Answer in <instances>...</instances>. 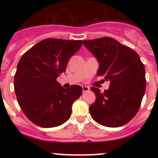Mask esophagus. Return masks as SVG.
I'll use <instances>...</instances> for the list:
<instances>
[{
  "instance_id": "34e87169",
  "label": "esophagus",
  "mask_w": 158,
  "mask_h": 158,
  "mask_svg": "<svg viewBox=\"0 0 158 158\" xmlns=\"http://www.w3.org/2000/svg\"><path fill=\"white\" fill-rule=\"evenodd\" d=\"M82 91L83 93H86V92H89V88L88 86H83L82 87Z\"/></svg>"
}]
</instances>
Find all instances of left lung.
Returning <instances> with one entry per match:
<instances>
[{"label": "left lung", "instance_id": "8db88e82", "mask_svg": "<svg viewBox=\"0 0 158 158\" xmlns=\"http://www.w3.org/2000/svg\"><path fill=\"white\" fill-rule=\"evenodd\" d=\"M99 62L98 76L110 81L107 90L91 88L96 101L89 107L92 118L100 125L118 127L139 111L146 90V71L140 57L111 37L83 40Z\"/></svg>", "mask_w": 158, "mask_h": 158}]
</instances>
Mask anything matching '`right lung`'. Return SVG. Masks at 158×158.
Listing matches in <instances>:
<instances>
[{"mask_svg": "<svg viewBox=\"0 0 158 158\" xmlns=\"http://www.w3.org/2000/svg\"><path fill=\"white\" fill-rule=\"evenodd\" d=\"M82 46L81 40L46 39L23 54L14 77L17 101L29 120L41 127L63 124L82 88L64 89L56 81L65 72L69 58Z\"/></svg>", "mask_w": 158, "mask_h": 158, "instance_id": "obj_1", "label": "right lung"}]
</instances>
